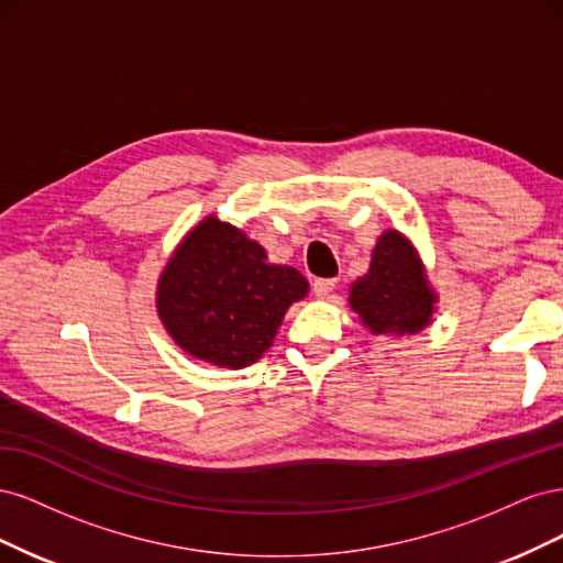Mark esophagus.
<instances>
[{"instance_id": "1", "label": "esophagus", "mask_w": 563, "mask_h": 563, "mask_svg": "<svg viewBox=\"0 0 563 563\" xmlns=\"http://www.w3.org/2000/svg\"><path fill=\"white\" fill-rule=\"evenodd\" d=\"M338 288V282L335 279H317L312 284V294L317 298H331V294Z\"/></svg>"}]
</instances>
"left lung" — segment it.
I'll list each match as a JSON object with an SVG mask.
<instances>
[{
    "instance_id": "obj_1",
    "label": "left lung",
    "mask_w": 563,
    "mask_h": 563,
    "mask_svg": "<svg viewBox=\"0 0 563 563\" xmlns=\"http://www.w3.org/2000/svg\"><path fill=\"white\" fill-rule=\"evenodd\" d=\"M350 305L373 333H416L428 327L434 294L413 246L395 230L373 249L368 275L356 279Z\"/></svg>"
}]
</instances>
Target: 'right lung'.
Wrapping results in <instances>:
<instances>
[{
    "instance_id": "right-lung-1",
    "label": "right lung",
    "mask_w": 563,
    "mask_h": 563,
    "mask_svg": "<svg viewBox=\"0 0 563 563\" xmlns=\"http://www.w3.org/2000/svg\"><path fill=\"white\" fill-rule=\"evenodd\" d=\"M265 249L218 218L185 236L159 279L166 331L197 360L242 368L272 345L288 305L308 294L298 269L269 265Z\"/></svg>"
}]
</instances>
